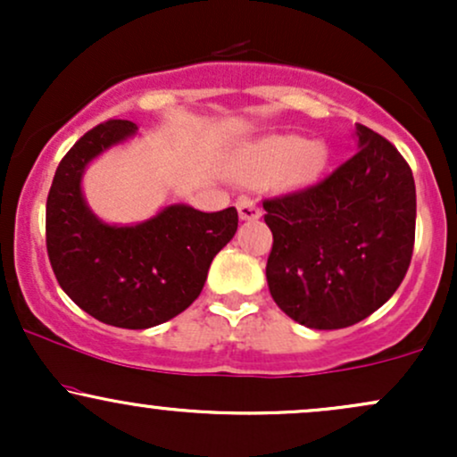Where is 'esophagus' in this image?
Masks as SVG:
<instances>
[{
  "mask_svg": "<svg viewBox=\"0 0 457 457\" xmlns=\"http://www.w3.org/2000/svg\"><path fill=\"white\" fill-rule=\"evenodd\" d=\"M236 208H238V214L243 221H255V219L262 217L260 206L249 197H240L238 204H236Z\"/></svg>",
  "mask_w": 457,
  "mask_h": 457,
  "instance_id": "esophagus-1",
  "label": "esophagus"
}]
</instances>
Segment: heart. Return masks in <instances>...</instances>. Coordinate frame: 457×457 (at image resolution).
Returning a JSON list of instances; mask_svg holds the SVG:
<instances>
[{
    "label": "heart",
    "instance_id": "1",
    "mask_svg": "<svg viewBox=\"0 0 457 457\" xmlns=\"http://www.w3.org/2000/svg\"><path fill=\"white\" fill-rule=\"evenodd\" d=\"M327 162L328 150L320 141H305L298 135H272L253 145L246 176L277 174L286 170L292 185H307L316 180Z\"/></svg>",
    "mask_w": 457,
    "mask_h": 457
}]
</instances>
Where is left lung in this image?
Returning <instances> with one entry per match:
<instances>
[{
  "instance_id": "8db88e82",
  "label": "left lung",
  "mask_w": 457,
  "mask_h": 457,
  "mask_svg": "<svg viewBox=\"0 0 457 457\" xmlns=\"http://www.w3.org/2000/svg\"><path fill=\"white\" fill-rule=\"evenodd\" d=\"M359 152L320 185L266 199L272 301L307 328L361 322L400 287L412 258L417 193L395 145L356 124Z\"/></svg>"
}]
</instances>
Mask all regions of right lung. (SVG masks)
Listing matches in <instances>:
<instances>
[{
    "mask_svg": "<svg viewBox=\"0 0 457 457\" xmlns=\"http://www.w3.org/2000/svg\"><path fill=\"white\" fill-rule=\"evenodd\" d=\"M135 135L137 124L129 120L87 130L62 159L46 197V251L57 283L83 312L120 328H150L185 312L238 228L236 208L202 212L187 204L130 225L96 217L83 195V174Z\"/></svg>",
    "mask_w": 457,
    "mask_h": 457,
    "instance_id": "add662e5",
    "label": "right lung"
}]
</instances>
